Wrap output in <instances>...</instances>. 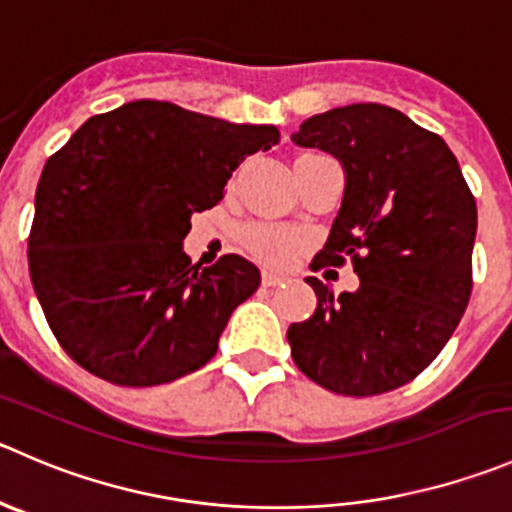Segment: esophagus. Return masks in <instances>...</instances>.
I'll return each mask as SVG.
<instances>
[{
  "instance_id": "34e87169",
  "label": "esophagus",
  "mask_w": 512,
  "mask_h": 512,
  "mask_svg": "<svg viewBox=\"0 0 512 512\" xmlns=\"http://www.w3.org/2000/svg\"><path fill=\"white\" fill-rule=\"evenodd\" d=\"M285 282V277L275 275V272H262V287H277Z\"/></svg>"
}]
</instances>
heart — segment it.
<instances>
[{
	"mask_svg": "<svg viewBox=\"0 0 512 512\" xmlns=\"http://www.w3.org/2000/svg\"><path fill=\"white\" fill-rule=\"evenodd\" d=\"M245 245L255 260L267 267H287L300 257L307 240L292 227L272 225V222H255L245 230Z\"/></svg>",
	"mask_w": 512,
	"mask_h": 512,
	"instance_id": "b5f03b06",
	"label": "heart"
}]
</instances>
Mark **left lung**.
I'll list each match as a JSON object with an SVG mask.
<instances>
[{"label":"left lung","mask_w":512,"mask_h":512,"mask_svg":"<svg viewBox=\"0 0 512 512\" xmlns=\"http://www.w3.org/2000/svg\"><path fill=\"white\" fill-rule=\"evenodd\" d=\"M342 162V207L312 270L352 262L355 292L317 295L287 330L302 375L330 393L372 398L415 380L450 340L473 292L475 197L443 137L385 104L315 114L292 135Z\"/></svg>","instance_id":"obj_1"}]
</instances>
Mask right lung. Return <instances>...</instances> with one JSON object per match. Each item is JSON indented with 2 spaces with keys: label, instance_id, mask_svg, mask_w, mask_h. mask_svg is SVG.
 Wrapping results in <instances>:
<instances>
[{
  "label": "right lung",
  "instance_id": "obj_1",
  "mask_svg": "<svg viewBox=\"0 0 512 512\" xmlns=\"http://www.w3.org/2000/svg\"><path fill=\"white\" fill-rule=\"evenodd\" d=\"M270 124H230L137 99L94 114L44 165L29 230V277L59 347L94 377L152 388L215 357L260 270L222 255L200 270L182 252L195 212L255 152Z\"/></svg>",
  "mask_w": 512,
  "mask_h": 512
}]
</instances>
